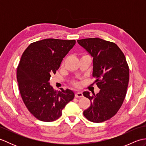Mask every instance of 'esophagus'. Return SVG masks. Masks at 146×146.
<instances>
[{
  "label": "esophagus",
  "mask_w": 146,
  "mask_h": 146,
  "mask_svg": "<svg viewBox=\"0 0 146 146\" xmlns=\"http://www.w3.org/2000/svg\"><path fill=\"white\" fill-rule=\"evenodd\" d=\"M83 97V93L82 92H76L75 93V97L76 98H80V97Z\"/></svg>",
  "instance_id": "1"
}]
</instances>
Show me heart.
<instances>
[{
	"label": "heart",
	"mask_w": 146,
	"mask_h": 146,
	"mask_svg": "<svg viewBox=\"0 0 146 146\" xmlns=\"http://www.w3.org/2000/svg\"><path fill=\"white\" fill-rule=\"evenodd\" d=\"M73 86H76V87H78V86H79V84L78 83H76V82H73Z\"/></svg>",
	"instance_id": "obj_1"
}]
</instances>
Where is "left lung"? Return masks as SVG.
<instances>
[{"mask_svg":"<svg viewBox=\"0 0 146 146\" xmlns=\"http://www.w3.org/2000/svg\"><path fill=\"white\" fill-rule=\"evenodd\" d=\"M77 42L93 57V76L100 88L96 95L83 93L91 102L83 115L92 122H103L117 113L124 100L129 81L128 64L124 54L114 42L97 38Z\"/></svg>","mask_w":146,"mask_h":146,"instance_id":"1","label":"left lung"}]
</instances>
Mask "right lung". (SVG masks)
<instances>
[{
  "instance_id": "add662e5",
  "label": "right lung",
  "mask_w": 146,
  "mask_h": 146,
  "mask_svg": "<svg viewBox=\"0 0 146 146\" xmlns=\"http://www.w3.org/2000/svg\"><path fill=\"white\" fill-rule=\"evenodd\" d=\"M75 43V40L42 39L31 43L22 55L17 70L19 88L27 110L37 119L56 120L74 98L73 91H56L49 81Z\"/></svg>"
}]
</instances>
